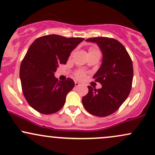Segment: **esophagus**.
Wrapping results in <instances>:
<instances>
[{"mask_svg": "<svg viewBox=\"0 0 155 155\" xmlns=\"http://www.w3.org/2000/svg\"><path fill=\"white\" fill-rule=\"evenodd\" d=\"M80 83H79V82H77V81H75V87H79L80 86Z\"/></svg>", "mask_w": 155, "mask_h": 155, "instance_id": "obj_1", "label": "esophagus"}]
</instances>
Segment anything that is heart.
Listing matches in <instances>:
<instances>
[{
	"mask_svg": "<svg viewBox=\"0 0 155 155\" xmlns=\"http://www.w3.org/2000/svg\"><path fill=\"white\" fill-rule=\"evenodd\" d=\"M90 51H99L97 50V49H94V48H90V50H89V52H90ZM74 76H75V77L77 79L83 80L85 78V73L84 71H83L79 70V71H77L75 73Z\"/></svg>",
	"mask_w": 155,
	"mask_h": 155,
	"instance_id": "1",
	"label": "heart"
}]
</instances>
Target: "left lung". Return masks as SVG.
I'll list each match as a JSON object with an SVG mask.
<instances>
[{"label":"left lung","instance_id":"left-lung-1","mask_svg":"<svg viewBox=\"0 0 155 155\" xmlns=\"http://www.w3.org/2000/svg\"><path fill=\"white\" fill-rule=\"evenodd\" d=\"M86 41L96 43L102 51V64L93 76L102 87L97 90L88 86L82 104L91 114L106 117L118 110L128 97L132 88L133 62L124 46L116 39L95 37Z\"/></svg>","mask_w":155,"mask_h":155}]
</instances>
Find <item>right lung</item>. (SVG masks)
Masks as SVG:
<instances>
[{
  "label": "right lung",
  "mask_w": 155,
  "mask_h": 155,
  "mask_svg": "<svg viewBox=\"0 0 155 155\" xmlns=\"http://www.w3.org/2000/svg\"><path fill=\"white\" fill-rule=\"evenodd\" d=\"M84 38L47 35L36 38L28 48L19 70L23 95L32 108L44 114L60 111L74 81H58L54 72L66 64L71 52Z\"/></svg>",
  "instance_id": "1"
}]
</instances>
